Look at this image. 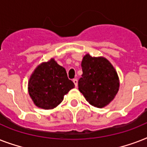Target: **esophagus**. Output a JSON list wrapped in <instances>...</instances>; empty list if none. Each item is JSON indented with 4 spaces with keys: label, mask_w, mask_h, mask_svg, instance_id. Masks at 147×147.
I'll return each instance as SVG.
<instances>
[{
    "label": "esophagus",
    "mask_w": 147,
    "mask_h": 147,
    "mask_svg": "<svg viewBox=\"0 0 147 147\" xmlns=\"http://www.w3.org/2000/svg\"><path fill=\"white\" fill-rule=\"evenodd\" d=\"M72 81H73V82L74 84H75V85H76V87H77V86H78V80H77L76 78H74Z\"/></svg>",
    "instance_id": "obj_1"
}]
</instances>
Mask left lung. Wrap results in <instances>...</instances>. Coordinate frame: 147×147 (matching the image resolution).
Masks as SVG:
<instances>
[{
  "mask_svg": "<svg viewBox=\"0 0 147 147\" xmlns=\"http://www.w3.org/2000/svg\"><path fill=\"white\" fill-rule=\"evenodd\" d=\"M83 73L78 80V89L86 100L94 107L101 108L116 96L119 90V78L111 63L104 57H83Z\"/></svg>",
  "mask_w": 147,
  "mask_h": 147,
  "instance_id": "obj_1",
  "label": "left lung"
}]
</instances>
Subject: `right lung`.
I'll return each mask as SVG.
<instances>
[{
    "mask_svg": "<svg viewBox=\"0 0 147 147\" xmlns=\"http://www.w3.org/2000/svg\"><path fill=\"white\" fill-rule=\"evenodd\" d=\"M74 87V83L68 78L65 69L54 59L38 65L28 82L29 94L33 103L45 110L58 106L65 94Z\"/></svg>",
    "mask_w": 147,
    "mask_h": 147,
    "instance_id": "obj_1",
    "label": "right lung"
}]
</instances>
